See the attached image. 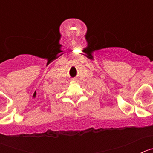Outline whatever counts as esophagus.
Instances as JSON below:
<instances>
[{"label": "esophagus", "instance_id": "34e87169", "mask_svg": "<svg viewBox=\"0 0 153 153\" xmlns=\"http://www.w3.org/2000/svg\"><path fill=\"white\" fill-rule=\"evenodd\" d=\"M72 80L74 81V82H77V81H78L77 79H76V78H74V79H73Z\"/></svg>", "mask_w": 153, "mask_h": 153}]
</instances>
